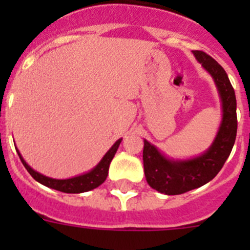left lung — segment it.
<instances>
[{
  "instance_id": "left-lung-1",
  "label": "left lung",
  "mask_w": 250,
  "mask_h": 250,
  "mask_svg": "<svg viewBox=\"0 0 250 250\" xmlns=\"http://www.w3.org/2000/svg\"><path fill=\"white\" fill-rule=\"evenodd\" d=\"M193 54L214 79L222 100L223 118L213 144L196 158L188 160L169 159L149 141L144 140L143 160L147 184L167 195L187 193L215 178L230 155L237 138V99L228 75L213 57L203 51H193Z\"/></svg>"
}]
</instances>
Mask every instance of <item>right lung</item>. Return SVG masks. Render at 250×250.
<instances>
[{"instance_id":"obj_1","label":"right lung","mask_w":250,"mask_h":250,"mask_svg":"<svg viewBox=\"0 0 250 250\" xmlns=\"http://www.w3.org/2000/svg\"><path fill=\"white\" fill-rule=\"evenodd\" d=\"M121 140H123V139H119V140L110 147V150L104 155V158L101 159L100 163H99L94 169L90 170L89 173H85L83 174V175L75 176V178L70 179H52L48 178V176L42 175V174L37 173V171H35V170L23 160V158L21 156L19 150H17V154H19L23 167H26V170H27L28 173H30V175L32 176L36 182L41 183L42 185L51 188V189H55V190L62 191V193L79 194L92 190V189L98 188L99 185H101L105 182L106 178H107V174H109L110 163H111L112 158H114L115 154H116V150H118Z\"/></svg>"}]
</instances>
